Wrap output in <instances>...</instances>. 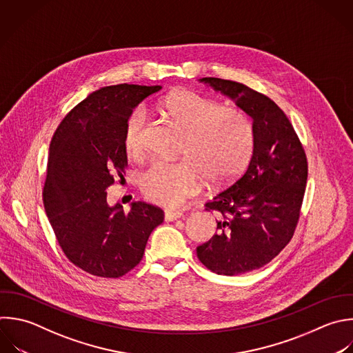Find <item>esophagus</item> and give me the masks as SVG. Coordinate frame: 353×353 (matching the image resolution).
<instances>
[{"instance_id": "obj_1", "label": "esophagus", "mask_w": 353, "mask_h": 353, "mask_svg": "<svg viewBox=\"0 0 353 353\" xmlns=\"http://www.w3.org/2000/svg\"><path fill=\"white\" fill-rule=\"evenodd\" d=\"M182 216H183V214H182L181 211H174V210H165V211H164V218H165V221H168V222L181 219Z\"/></svg>"}]
</instances>
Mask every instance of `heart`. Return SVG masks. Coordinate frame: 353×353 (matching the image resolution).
Masks as SVG:
<instances>
[{
	"mask_svg": "<svg viewBox=\"0 0 353 353\" xmlns=\"http://www.w3.org/2000/svg\"><path fill=\"white\" fill-rule=\"evenodd\" d=\"M161 108L186 130L178 161L154 160L141 175L143 196L164 207H181L201 192L205 176L212 185L236 178L248 164L255 145L252 120L247 113L225 108L221 102L193 91H175L164 98ZM148 113L143 106L128 116L123 145L128 156L145 152Z\"/></svg>",
	"mask_w": 353,
	"mask_h": 353,
	"instance_id": "b5f03b06",
	"label": "heart"
}]
</instances>
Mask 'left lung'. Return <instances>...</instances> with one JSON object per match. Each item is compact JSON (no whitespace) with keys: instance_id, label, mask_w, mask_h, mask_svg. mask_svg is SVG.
<instances>
[{"instance_id":"obj_1","label":"left lung","mask_w":353,"mask_h":353,"mask_svg":"<svg viewBox=\"0 0 353 353\" xmlns=\"http://www.w3.org/2000/svg\"><path fill=\"white\" fill-rule=\"evenodd\" d=\"M232 98L254 120L255 145L247 170L221 189L205 210L219 214L218 233L197 247L200 262L234 276L269 263L290 243L301 216L307 179L303 146L284 112L240 83L200 79Z\"/></svg>"}]
</instances>
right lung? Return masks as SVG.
I'll return each mask as SVG.
<instances>
[{
	"label": "right lung",
	"instance_id": "right-lung-1",
	"mask_svg": "<svg viewBox=\"0 0 353 353\" xmlns=\"http://www.w3.org/2000/svg\"><path fill=\"white\" fill-rule=\"evenodd\" d=\"M161 90L119 84L76 105L58 125L51 145L43 200L68 259L99 277H121L143 258L148 239L163 223L161 208L134 201L124 212L109 207L106 189L127 168L124 124L132 109Z\"/></svg>",
	"mask_w": 353,
	"mask_h": 353
}]
</instances>
